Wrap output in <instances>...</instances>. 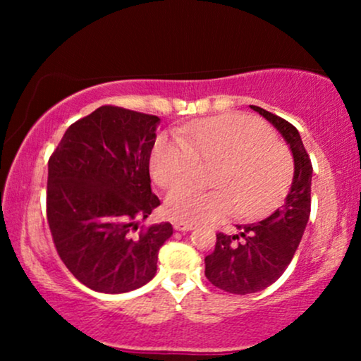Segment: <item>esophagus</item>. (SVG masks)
Listing matches in <instances>:
<instances>
[{"label": "esophagus", "instance_id": "1", "mask_svg": "<svg viewBox=\"0 0 361 361\" xmlns=\"http://www.w3.org/2000/svg\"><path fill=\"white\" fill-rule=\"evenodd\" d=\"M174 230H177V231H189V230H192L194 228V225L192 224H185V221H174Z\"/></svg>", "mask_w": 361, "mask_h": 361}]
</instances>
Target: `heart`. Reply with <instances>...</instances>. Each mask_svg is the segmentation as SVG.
Listing matches in <instances>:
<instances>
[{
    "instance_id": "obj_1",
    "label": "heart",
    "mask_w": 361,
    "mask_h": 361,
    "mask_svg": "<svg viewBox=\"0 0 361 361\" xmlns=\"http://www.w3.org/2000/svg\"><path fill=\"white\" fill-rule=\"evenodd\" d=\"M200 164H219L215 191L181 186L169 192L166 210L185 224L220 220L236 212L256 219L278 204L294 174L288 146L264 123L250 116H215L189 123L179 137H157L151 154V176L161 187H175Z\"/></svg>"
}]
</instances>
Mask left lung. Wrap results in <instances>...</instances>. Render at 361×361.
Returning a JSON list of instances; mask_svg holds the SVG:
<instances>
[{
  "mask_svg": "<svg viewBox=\"0 0 361 361\" xmlns=\"http://www.w3.org/2000/svg\"><path fill=\"white\" fill-rule=\"evenodd\" d=\"M278 128L294 156V179L286 200L259 224L241 225L236 235L216 233L215 250L205 258V276L230 294L263 290L281 278L302 238L310 215L312 162L295 126L274 113L251 105Z\"/></svg>",
  "mask_w": 361,
  "mask_h": 361,
  "instance_id": "obj_1",
  "label": "left lung"
}]
</instances>
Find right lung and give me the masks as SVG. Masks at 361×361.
<instances>
[{
  "label": "right lung",
  "mask_w": 361,
  "mask_h": 361,
  "mask_svg": "<svg viewBox=\"0 0 361 361\" xmlns=\"http://www.w3.org/2000/svg\"><path fill=\"white\" fill-rule=\"evenodd\" d=\"M159 118L103 105L68 126L49 157L47 224L67 269L97 293L120 294L154 278L171 224L137 226L159 199L149 157Z\"/></svg>",
  "instance_id": "1"
}]
</instances>
